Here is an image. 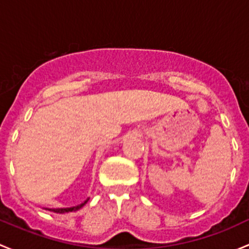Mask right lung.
I'll return each mask as SVG.
<instances>
[{"instance_id":"1","label":"right lung","mask_w":249,"mask_h":249,"mask_svg":"<svg viewBox=\"0 0 249 249\" xmlns=\"http://www.w3.org/2000/svg\"><path fill=\"white\" fill-rule=\"evenodd\" d=\"M87 201H89V199L84 201L83 204L76 205V206H73V207H63V209H45V210H48V211H51V212H55V213H68V212H74L80 210Z\"/></svg>"}]
</instances>
